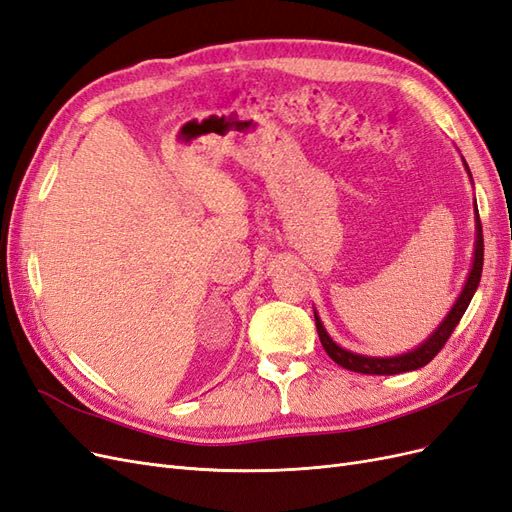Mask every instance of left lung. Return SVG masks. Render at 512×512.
Masks as SVG:
<instances>
[{
    "label": "left lung",
    "mask_w": 512,
    "mask_h": 512,
    "mask_svg": "<svg viewBox=\"0 0 512 512\" xmlns=\"http://www.w3.org/2000/svg\"><path fill=\"white\" fill-rule=\"evenodd\" d=\"M468 168V166H466ZM476 250H474V265L468 277L466 288L461 290L457 303L453 305L451 312L444 318V322L438 327V331H433V335L427 339L425 344L418 346L416 350L408 352V354H399V356H389V359H376V356H361L348 352L344 348H339L333 339L324 331L320 318L316 316V329H318V337L322 348L327 350V354L331 359L342 365L344 369L356 371V374H374V376H393V374H404V371H412L418 367H425L433 356H436L444 344L448 342V337L453 335L455 327L459 324L461 316L466 314V309L474 297V292L478 288L480 282V273H483V256H485V243H483V226H480V220L476 218Z\"/></svg>",
    "instance_id": "obj_1"
}]
</instances>
